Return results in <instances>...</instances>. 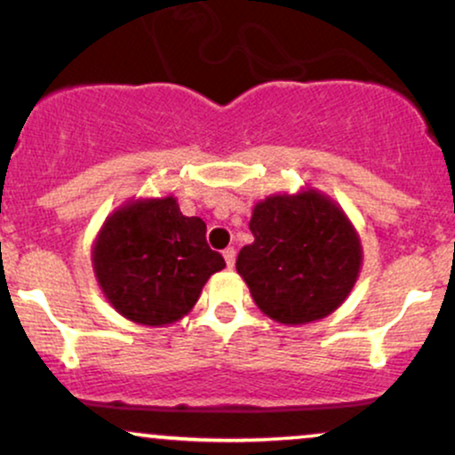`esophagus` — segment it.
Returning <instances> with one entry per match:
<instances>
[{
  "instance_id": "obj_1",
  "label": "esophagus",
  "mask_w": 455,
  "mask_h": 455,
  "mask_svg": "<svg viewBox=\"0 0 455 455\" xmlns=\"http://www.w3.org/2000/svg\"><path fill=\"white\" fill-rule=\"evenodd\" d=\"M235 254H237V252H235V248H227V250H224V252H222V257H224V260H227V267H228V269H233V265H235Z\"/></svg>"
}]
</instances>
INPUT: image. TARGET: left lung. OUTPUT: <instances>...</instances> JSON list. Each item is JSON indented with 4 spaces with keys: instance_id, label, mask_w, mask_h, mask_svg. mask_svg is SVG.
<instances>
[{
    "instance_id": "obj_1",
    "label": "left lung",
    "mask_w": 455,
    "mask_h": 455,
    "mask_svg": "<svg viewBox=\"0 0 455 455\" xmlns=\"http://www.w3.org/2000/svg\"><path fill=\"white\" fill-rule=\"evenodd\" d=\"M254 242L237 257V274L259 310L282 325H306L344 304L362 269V239L327 195L304 188L271 195L250 218Z\"/></svg>"
}]
</instances>
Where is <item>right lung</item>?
Wrapping results in <instances>:
<instances>
[{"mask_svg":"<svg viewBox=\"0 0 455 455\" xmlns=\"http://www.w3.org/2000/svg\"><path fill=\"white\" fill-rule=\"evenodd\" d=\"M205 233V222L184 216L173 195L130 198L117 207L92 245L93 274L108 304L148 327L184 318L205 282L227 267Z\"/></svg>","mask_w":455,"mask_h":455,"instance_id":"add662e5","label":"right lung"}]
</instances>
